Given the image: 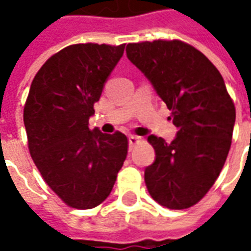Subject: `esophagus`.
Here are the masks:
<instances>
[{"label":"esophagus","instance_id":"esophagus-1","mask_svg":"<svg viewBox=\"0 0 251 251\" xmlns=\"http://www.w3.org/2000/svg\"><path fill=\"white\" fill-rule=\"evenodd\" d=\"M141 141V138L140 137H136V136H129V148H133L136 147L138 142Z\"/></svg>","mask_w":251,"mask_h":251}]
</instances>
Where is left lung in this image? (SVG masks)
<instances>
[{
    "instance_id": "8db88e82",
    "label": "left lung",
    "mask_w": 251,
    "mask_h": 251,
    "mask_svg": "<svg viewBox=\"0 0 251 251\" xmlns=\"http://www.w3.org/2000/svg\"><path fill=\"white\" fill-rule=\"evenodd\" d=\"M126 55L171 110L172 142L149 136L156 160L145 184L158 204L184 210L196 204L221 174L231 147L235 106L221 72L195 47L180 40L130 43Z\"/></svg>"
}]
</instances>
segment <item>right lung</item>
<instances>
[{"mask_svg":"<svg viewBox=\"0 0 251 251\" xmlns=\"http://www.w3.org/2000/svg\"><path fill=\"white\" fill-rule=\"evenodd\" d=\"M125 44H74L47 60L24 106L28 148L43 179L72 208L99 205L111 192L127 154L121 131L90 129L107 77Z\"/></svg>","mask_w":251,"mask_h":251,"instance_id":"obj_1","label":"right lung"}]
</instances>
